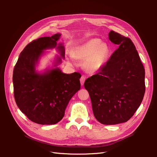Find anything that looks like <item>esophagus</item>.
I'll list each match as a JSON object with an SVG mask.
<instances>
[{"mask_svg": "<svg viewBox=\"0 0 157 157\" xmlns=\"http://www.w3.org/2000/svg\"><path fill=\"white\" fill-rule=\"evenodd\" d=\"M85 79H86V78H85V77L84 76H82L81 78H80V83H81V85L82 86L83 85V84H84V83H85Z\"/></svg>", "mask_w": 157, "mask_h": 157, "instance_id": "esophagus-1", "label": "esophagus"}]
</instances>
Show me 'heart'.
Listing matches in <instances>:
<instances>
[{"mask_svg":"<svg viewBox=\"0 0 157 157\" xmlns=\"http://www.w3.org/2000/svg\"><path fill=\"white\" fill-rule=\"evenodd\" d=\"M109 53L108 45L102 43L99 39L93 38L77 46L72 55L76 59L84 60L83 67L86 71L95 73L102 68ZM69 62L72 65L76 64L72 56H70Z\"/></svg>","mask_w":157,"mask_h":157,"instance_id":"b5f03b06","label":"heart"}]
</instances>
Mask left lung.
<instances>
[{"mask_svg":"<svg viewBox=\"0 0 157 157\" xmlns=\"http://www.w3.org/2000/svg\"><path fill=\"white\" fill-rule=\"evenodd\" d=\"M109 39L119 46L95 75L86 79L94 117L102 124L127 121L141 105L145 93V71L132 40L113 30Z\"/></svg>","mask_w":157,"mask_h":157,"instance_id":"8db88e82","label":"left lung"}]
</instances>
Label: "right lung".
Listing matches in <instances>:
<instances>
[{
    "label": "right lung",
    "instance_id": "obj_1",
    "mask_svg": "<svg viewBox=\"0 0 157 157\" xmlns=\"http://www.w3.org/2000/svg\"><path fill=\"white\" fill-rule=\"evenodd\" d=\"M61 34L40 37L32 41L20 53L13 71L14 96L20 111L32 121L40 125H53L64 117L71 98L81 88L78 72L65 74L57 67L65 59L63 43H58ZM56 47L52 68L43 73L36 70L46 49Z\"/></svg>",
    "mask_w": 157,
    "mask_h": 157
}]
</instances>
